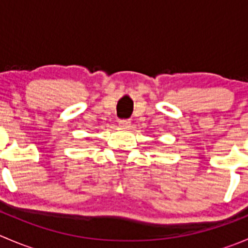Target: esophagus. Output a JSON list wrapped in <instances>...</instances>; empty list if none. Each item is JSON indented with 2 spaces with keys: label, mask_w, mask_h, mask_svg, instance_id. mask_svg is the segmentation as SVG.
Wrapping results in <instances>:
<instances>
[{
  "label": "esophagus",
  "mask_w": 248,
  "mask_h": 248,
  "mask_svg": "<svg viewBox=\"0 0 248 248\" xmlns=\"http://www.w3.org/2000/svg\"><path fill=\"white\" fill-rule=\"evenodd\" d=\"M119 126L122 127V128H128V127L131 126V120H128V119L120 120V121H119Z\"/></svg>",
  "instance_id": "esophagus-1"
}]
</instances>
